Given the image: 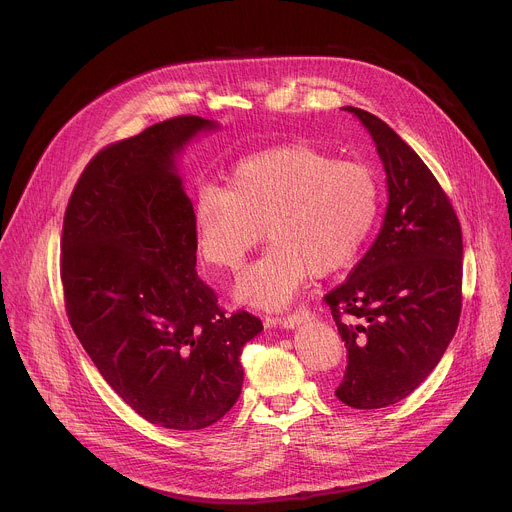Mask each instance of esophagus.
Returning <instances> with one entry per match:
<instances>
[{"mask_svg": "<svg viewBox=\"0 0 512 512\" xmlns=\"http://www.w3.org/2000/svg\"><path fill=\"white\" fill-rule=\"evenodd\" d=\"M310 316V312H308V308H298V310H294V312H289V314H285V316H275V318H271V322L273 324H277V326H281V328H294L296 324H300L302 320H306Z\"/></svg>", "mask_w": 512, "mask_h": 512, "instance_id": "obj_1", "label": "esophagus"}]
</instances>
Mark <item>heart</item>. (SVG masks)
<instances>
[{
  "mask_svg": "<svg viewBox=\"0 0 512 512\" xmlns=\"http://www.w3.org/2000/svg\"><path fill=\"white\" fill-rule=\"evenodd\" d=\"M381 210L379 178L362 162L336 160L310 143L277 145L243 158L227 188L206 184L192 206L200 257L235 273L267 237L265 255L237 281L239 302L277 310L308 277L348 267Z\"/></svg>",
  "mask_w": 512,
  "mask_h": 512,
  "instance_id": "obj_1",
  "label": "heart"
}]
</instances>
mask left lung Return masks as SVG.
<instances>
[{"mask_svg": "<svg viewBox=\"0 0 512 512\" xmlns=\"http://www.w3.org/2000/svg\"><path fill=\"white\" fill-rule=\"evenodd\" d=\"M369 129L385 164L383 229L330 306L346 346L334 395L354 409H381L415 391L444 356L462 312V227L431 170L377 115L346 107Z\"/></svg>", "mask_w": 512, "mask_h": 512, "instance_id": "1", "label": "left lung"}]
</instances>
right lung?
Returning <instances> with one entry per match:
<instances>
[{
	"instance_id": "obj_1",
	"label": "right lung",
	"mask_w": 512,
	"mask_h": 512,
	"mask_svg": "<svg viewBox=\"0 0 512 512\" xmlns=\"http://www.w3.org/2000/svg\"><path fill=\"white\" fill-rule=\"evenodd\" d=\"M212 127L178 115L105 145L68 198L60 239L64 310L83 348L137 415L180 431L237 403L243 346L263 330L245 310L227 314L196 273L174 156Z\"/></svg>"
}]
</instances>
